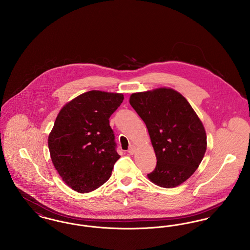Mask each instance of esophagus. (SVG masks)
Segmentation results:
<instances>
[{"mask_svg":"<svg viewBox=\"0 0 250 250\" xmlns=\"http://www.w3.org/2000/svg\"><path fill=\"white\" fill-rule=\"evenodd\" d=\"M135 151H136V146H135V145H130V146H129V149H128L129 155H133V154L135 153Z\"/></svg>","mask_w":250,"mask_h":250,"instance_id":"34e87169","label":"esophagus"}]
</instances>
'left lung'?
I'll list each match as a JSON object with an SVG mask.
<instances>
[{
    "mask_svg": "<svg viewBox=\"0 0 250 250\" xmlns=\"http://www.w3.org/2000/svg\"><path fill=\"white\" fill-rule=\"evenodd\" d=\"M129 103L146 125L157 159L148 178L165 188L187 181L207 147L205 129L190 104L170 88L132 94Z\"/></svg>",
    "mask_w": 250,
    "mask_h": 250,
    "instance_id": "8db88e82",
    "label": "left lung"
}]
</instances>
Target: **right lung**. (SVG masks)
<instances>
[{
  "label": "right lung",
  "mask_w": 250,
  "mask_h": 250,
  "mask_svg": "<svg viewBox=\"0 0 250 250\" xmlns=\"http://www.w3.org/2000/svg\"><path fill=\"white\" fill-rule=\"evenodd\" d=\"M123 100L122 94L90 91L60 110L48 149L60 176L73 190L91 192L110 177L120 155L108 119Z\"/></svg>",
  "instance_id": "1"
}]
</instances>
